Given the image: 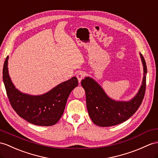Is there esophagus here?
<instances>
[{"mask_svg":"<svg viewBox=\"0 0 158 158\" xmlns=\"http://www.w3.org/2000/svg\"><path fill=\"white\" fill-rule=\"evenodd\" d=\"M85 75H86L85 72H83V71H80V72H79L78 73V74H77L76 77H77V78H78L79 82L81 81V80L84 78V76H85Z\"/></svg>","mask_w":158,"mask_h":158,"instance_id":"obj_1","label":"esophagus"}]
</instances>
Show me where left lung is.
<instances>
[{
  "label": "left lung",
  "instance_id": "8db88e82",
  "mask_svg": "<svg viewBox=\"0 0 158 158\" xmlns=\"http://www.w3.org/2000/svg\"><path fill=\"white\" fill-rule=\"evenodd\" d=\"M143 66V77L137 93L129 101H116L109 97L102 87L93 78L87 76L81 81L86 92L88 114L95 125L110 127L127 120L139 109L144 97L147 66L143 56L139 53Z\"/></svg>",
  "mask_w": 158,
  "mask_h": 158
}]
</instances>
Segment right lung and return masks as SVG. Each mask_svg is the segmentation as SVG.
Listing matches in <instances>:
<instances>
[{"mask_svg": "<svg viewBox=\"0 0 158 158\" xmlns=\"http://www.w3.org/2000/svg\"><path fill=\"white\" fill-rule=\"evenodd\" d=\"M9 56L2 70V78L7 97L13 109L19 117L39 126L56 124L64 113L68 98L78 85L76 77L59 84L46 93L31 95L19 90L12 82L8 70Z\"/></svg>", "mask_w": 158, "mask_h": 158, "instance_id": "right-lung-1", "label": "right lung"}]
</instances>
